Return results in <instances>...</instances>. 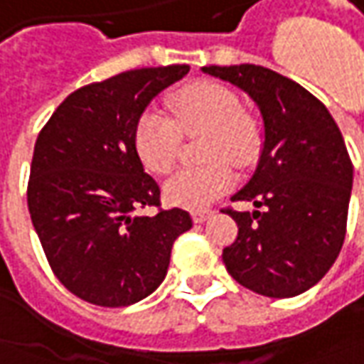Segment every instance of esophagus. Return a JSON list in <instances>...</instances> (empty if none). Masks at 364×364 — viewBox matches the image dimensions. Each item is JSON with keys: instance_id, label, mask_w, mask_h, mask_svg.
I'll use <instances>...</instances> for the list:
<instances>
[{"instance_id": "1", "label": "esophagus", "mask_w": 364, "mask_h": 364, "mask_svg": "<svg viewBox=\"0 0 364 364\" xmlns=\"http://www.w3.org/2000/svg\"><path fill=\"white\" fill-rule=\"evenodd\" d=\"M210 215H212L210 210H194V212H192V220H194L196 224H202V222H206Z\"/></svg>"}]
</instances>
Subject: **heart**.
<instances>
[{"mask_svg": "<svg viewBox=\"0 0 364 364\" xmlns=\"http://www.w3.org/2000/svg\"><path fill=\"white\" fill-rule=\"evenodd\" d=\"M170 117L144 110L132 130V146L140 164L152 174H166L176 162L182 136L206 132L202 144L204 166L184 168L164 184L168 204L202 210L230 192L234 166L245 168L262 150V129L240 97L215 81H196L168 97Z\"/></svg>", "mask_w": 364, "mask_h": 364, "instance_id": "1", "label": "heart"}]
</instances>
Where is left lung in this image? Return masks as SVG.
<instances>
[{
	"mask_svg": "<svg viewBox=\"0 0 364 364\" xmlns=\"http://www.w3.org/2000/svg\"><path fill=\"white\" fill-rule=\"evenodd\" d=\"M202 71L244 89L265 127L257 170L232 198L257 210H222L237 224L225 269L259 295L295 297L329 272L345 242L353 186L345 140L327 107L279 73L247 63Z\"/></svg>",
	"mask_w": 364,
	"mask_h": 364,
	"instance_id": "left-lung-1",
	"label": "left lung"
}]
</instances>
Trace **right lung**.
<instances>
[{"mask_svg": "<svg viewBox=\"0 0 364 364\" xmlns=\"http://www.w3.org/2000/svg\"><path fill=\"white\" fill-rule=\"evenodd\" d=\"M188 65L120 73L71 92L37 136L27 206L57 279L82 301L124 307L166 275L178 235L192 228L182 208L160 206L132 130L154 97ZM156 207L154 216H136Z\"/></svg>", "mask_w": 364, "mask_h": 364, "instance_id": "1", "label": "right lung"}]
</instances>
